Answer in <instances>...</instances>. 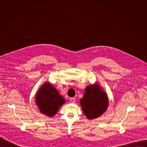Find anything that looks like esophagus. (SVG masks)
<instances>
[{
	"label": "esophagus",
	"instance_id": "esophagus-1",
	"mask_svg": "<svg viewBox=\"0 0 147 147\" xmlns=\"http://www.w3.org/2000/svg\"><path fill=\"white\" fill-rule=\"evenodd\" d=\"M75 99H76L75 98H70V102H72V103H74V102H75Z\"/></svg>",
	"mask_w": 147,
	"mask_h": 147
}]
</instances>
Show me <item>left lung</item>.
<instances>
[{"label":"left lung","instance_id":"1","mask_svg":"<svg viewBox=\"0 0 147 147\" xmlns=\"http://www.w3.org/2000/svg\"><path fill=\"white\" fill-rule=\"evenodd\" d=\"M82 111L88 119L97 118L105 112L108 107V99L98 85L89 86L80 99Z\"/></svg>","mask_w":147,"mask_h":147}]
</instances>
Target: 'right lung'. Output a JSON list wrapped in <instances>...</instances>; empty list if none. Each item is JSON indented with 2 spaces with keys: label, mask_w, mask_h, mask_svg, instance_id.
<instances>
[{
  "label": "right lung",
  "mask_w": 147,
  "mask_h": 147,
  "mask_svg": "<svg viewBox=\"0 0 147 147\" xmlns=\"http://www.w3.org/2000/svg\"><path fill=\"white\" fill-rule=\"evenodd\" d=\"M35 100L40 112L49 117L54 116L65 102V99L49 83L44 84L40 88Z\"/></svg>",
  "instance_id": "obj_1"
}]
</instances>
